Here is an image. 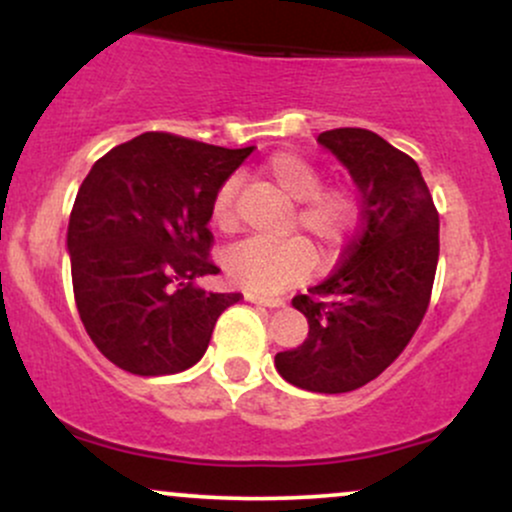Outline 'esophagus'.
Here are the masks:
<instances>
[{
  "instance_id": "obj_1",
  "label": "esophagus",
  "mask_w": 512,
  "mask_h": 512,
  "mask_svg": "<svg viewBox=\"0 0 512 512\" xmlns=\"http://www.w3.org/2000/svg\"><path fill=\"white\" fill-rule=\"evenodd\" d=\"M245 301L255 303V305H267V308H284L286 301L284 298H274V296H257V293H245Z\"/></svg>"
}]
</instances>
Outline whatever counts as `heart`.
I'll return each instance as SVG.
<instances>
[{
    "instance_id": "b5f03b06",
    "label": "heart",
    "mask_w": 512,
    "mask_h": 512,
    "mask_svg": "<svg viewBox=\"0 0 512 512\" xmlns=\"http://www.w3.org/2000/svg\"><path fill=\"white\" fill-rule=\"evenodd\" d=\"M260 175L276 195L293 204L284 231L301 233L305 243L301 238L243 240L226 250L223 269L240 289L276 293L301 281L310 272L313 267L311 247L322 264L337 257L346 233L354 226L356 204L344 187H322L320 170L315 163L291 151L274 154L260 168ZM211 219L226 233L236 228V178L226 180L216 190L214 202H211Z\"/></svg>"
}]
</instances>
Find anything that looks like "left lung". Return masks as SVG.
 Here are the masks:
<instances>
[{
    "label": "left lung",
    "instance_id": "obj_1",
    "mask_svg": "<svg viewBox=\"0 0 512 512\" xmlns=\"http://www.w3.org/2000/svg\"><path fill=\"white\" fill-rule=\"evenodd\" d=\"M361 192V231L342 264L293 298L308 317V339L281 351V378L339 395L378 378L414 337L438 267V211L414 158L375 132L342 127L317 137Z\"/></svg>",
    "mask_w": 512,
    "mask_h": 512
}]
</instances>
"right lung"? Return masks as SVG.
<instances>
[{"mask_svg":"<svg viewBox=\"0 0 512 512\" xmlns=\"http://www.w3.org/2000/svg\"><path fill=\"white\" fill-rule=\"evenodd\" d=\"M252 154L163 132L108 151L81 182L67 228L76 308L88 337L134 375L195 366L240 293H207L216 190Z\"/></svg>","mask_w":512,"mask_h":512,"instance_id":"1","label":"right lung"}]
</instances>
